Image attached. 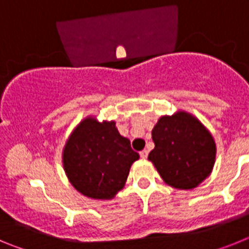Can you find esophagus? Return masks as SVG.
<instances>
[{
  "label": "esophagus",
  "instance_id": "34e87169",
  "mask_svg": "<svg viewBox=\"0 0 249 249\" xmlns=\"http://www.w3.org/2000/svg\"><path fill=\"white\" fill-rule=\"evenodd\" d=\"M140 156H141V158H147V157H148V151H147V149H143V151H141L140 152Z\"/></svg>",
  "mask_w": 249,
  "mask_h": 249
}]
</instances>
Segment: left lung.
<instances>
[{
    "instance_id": "1",
    "label": "left lung",
    "mask_w": 249,
    "mask_h": 249,
    "mask_svg": "<svg viewBox=\"0 0 249 249\" xmlns=\"http://www.w3.org/2000/svg\"><path fill=\"white\" fill-rule=\"evenodd\" d=\"M155 148L148 160L169 186L192 190L212 172L215 143L208 129L192 114L163 116L152 129Z\"/></svg>"
}]
</instances>
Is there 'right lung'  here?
<instances>
[{
	"label": "right lung",
	"mask_w": 249,
	"mask_h": 249,
	"mask_svg": "<svg viewBox=\"0 0 249 249\" xmlns=\"http://www.w3.org/2000/svg\"><path fill=\"white\" fill-rule=\"evenodd\" d=\"M140 155L113 121L86 118L68 138L63 167L72 186L83 196L111 199L126 183L132 163Z\"/></svg>",
	"instance_id": "right-lung-1"
}]
</instances>
